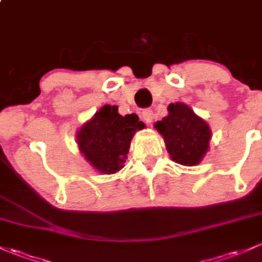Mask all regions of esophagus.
<instances>
[{"label": "esophagus", "mask_w": 262, "mask_h": 262, "mask_svg": "<svg viewBox=\"0 0 262 262\" xmlns=\"http://www.w3.org/2000/svg\"><path fill=\"white\" fill-rule=\"evenodd\" d=\"M142 119L146 123H151L154 121V111L150 108H146L142 111Z\"/></svg>", "instance_id": "obj_1"}]
</instances>
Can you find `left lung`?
<instances>
[{"label":"left lung","instance_id":"8db88e82","mask_svg":"<svg viewBox=\"0 0 262 262\" xmlns=\"http://www.w3.org/2000/svg\"><path fill=\"white\" fill-rule=\"evenodd\" d=\"M167 111V116L154 127L164 139L170 157L180 165H199L209 151V123L184 102L170 103Z\"/></svg>","mask_w":262,"mask_h":262}]
</instances>
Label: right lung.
Segmentation results:
<instances>
[{
  "instance_id": "add662e5",
  "label": "right lung",
  "mask_w": 262,
  "mask_h": 262,
  "mask_svg": "<svg viewBox=\"0 0 262 262\" xmlns=\"http://www.w3.org/2000/svg\"><path fill=\"white\" fill-rule=\"evenodd\" d=\"M145 128L135 114H119L117 106H102L76 134L78 150L95 170L114 175L123 167L136 131Z\"/></svg>"
}]
</instances>
